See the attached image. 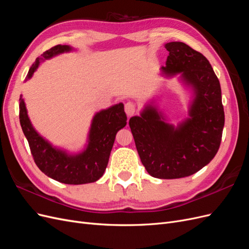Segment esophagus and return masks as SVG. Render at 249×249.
<instances>
[{"mask_svg": "<svg viewBox=\"0 0 249 249\" xmlns=\"http://www.w3.org/2000/svg\"><path fill=\"white\" fill-rule=\"evenodd\" d=\"M124 111H125V114L127 116H132L135 114V111H136V106H135V104L132 102H127L124 105Z\"/></svg>", "mask_w": 249, "mask_h": 249, "instance_id": "1", "label": "esophagus"}]
</instances>
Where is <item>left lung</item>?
<instances>
[{
  "mask_svg": "<svg viewBox=\"0 0 249 249\" xmlns=\"http://www.w3.org/2000/svg\"><path fill=\"white\" fill-rule=\"evenodd\" d=\"M165 48L169 56L162 74L179 73L192 92L188 117L175 126L149 103L129 124L146 171L168 179L194 175L213 160L220 146L224 111L220 83L208 59L184 42H168Z\"/></svg>",
  "mask_w": 249,
  "mask_h": 249,
  "instance_id": "left-lung-1",
  "label": "left lung"
}]
</instances>
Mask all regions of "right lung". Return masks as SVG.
I'll list each match as a JSON object with an SVG mask.
<instances>
[{"label":"right lung","mask_w":249,"mask_h":249,"mask_svg":"<svg viewBox=\"0 0 249 249\" xmlns=\"http://www.w3.org/2000/svg\"><path fill=\"white\" fill-rule=\"evenodd\" d=\"M70 46H58L44 52L30 67L27 79H31L39 64L62 53L71 52ZM19 123L29 142L35 164L44 175L69 185H82L96 182L103 177L108 165L116 133L126 124L124 104L119 103L97 112L93 116L85 148L78 154H70L44 139L34 129L21 95L19 97Z\"/></svg>","instance_id":"add662e5"}]
</instances>
